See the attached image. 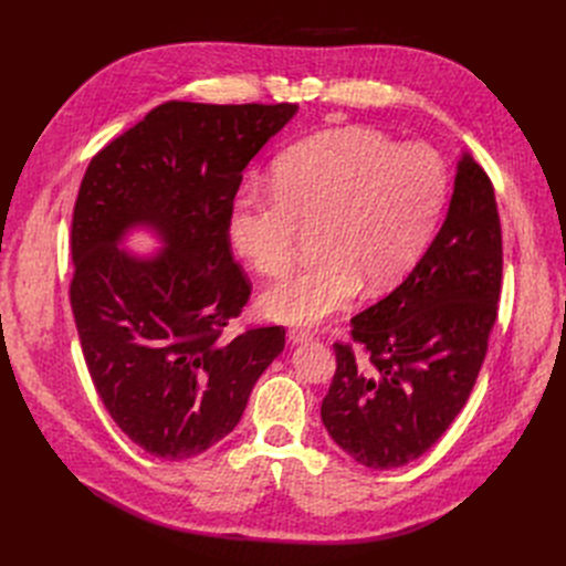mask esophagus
Masks as SVG:
<instances>
[{"label":"esophagus","mask_w":566,"mask_h":566,"mask_svg":"<svg viewBox=\"0 0 566 566\" xmlns=\"http://www.w3.org/2000/svg\"><path fill=\"white\" fill-rule=\"evenodd\" d=\"M286 337H289L291 344H303V342L312 339V333L305 331V328H291V331L286 333Z\"/></svg>","instance_id":"esophagus-1"}]
</instances>
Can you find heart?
Listing matches in <instances>:
<instances>
[{
    "label": "heart",
    "mask_w": 566,
    "mask_h": 566,
    "mask_svg": "<svg viewBox=\"0 0 566 566\" xmlns=\"http://www.w3.org/2000/svg\"><path fill=\"white\" fill-rule=\"evenodd\" d=\"M450 195L448 163L424 142L397 144L367 126L316 133L275 163V192L243 190L231 203V243L256 273L282 277L303 229L316 261L261 295V312L310 325L367 289L397 286L418 263Z\"/></svg>",
    "instance_id": "1"
}]
</instances>
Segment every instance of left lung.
<instances>
[{"mask_svg": "<svg viewBox=\"0 0 566 566\" xmlns=\"http://www.w3.org/2000/svg\"><path fill=\"white\" fill-rule=\"evenodd\" d=\"M502 231L486 171L463 154L433 243L382 301L350 318L321 403L331 438L355 461L390 470L450 429L482 369L497 316Z\"/></svg>", "mask_w": 566, "mask_h": 566, "instance_id": "8db88e82", "label": "left lung"}]
</instances>
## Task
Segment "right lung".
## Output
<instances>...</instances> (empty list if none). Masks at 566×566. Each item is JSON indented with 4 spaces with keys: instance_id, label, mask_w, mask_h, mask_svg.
<instances>
[{
    "instance_id": "obj_1",
    "label": "right lung",
    "mask_w": 566,
    "mask_h": 566,
    "mask_svg": "<svg viewBox=\"0 0 566 566\" xmlns=\"http://www.w3.org/2000/svg\"><path fill=\"white\" fill-rule=\"evenodd\" d=\"M295 112L169 101L84 171L71 229L82 353L116 427L158 459L197 457L231 433L284 348L282 325L222 333L252 291L231 254V203L248 163ZM139 223L168 248L146 260L118 251Z\"/></svg>"
}]
</instances>
